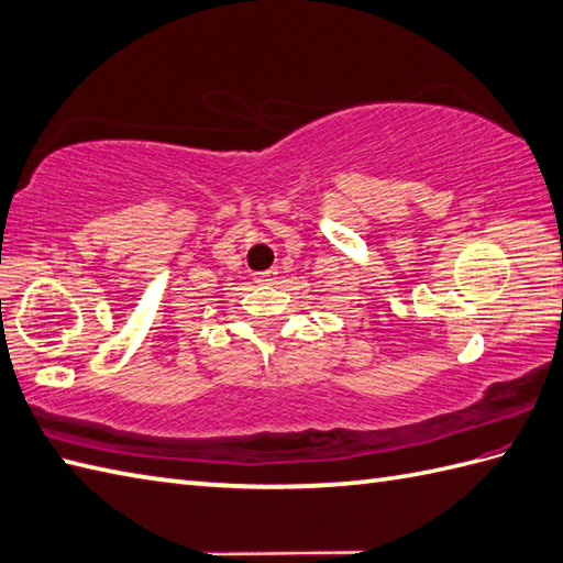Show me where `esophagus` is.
Returning a JSON list of instances; mask_svg holds the SVG:
<instances>
[{
	"mask_svg": "<svg viewBox=\"0 0 563 563\" xmlns=\"http://www.w3.org/2000/svg\"><path fill=\"white\" fill-rule=\"evenodd\" d=\"M277 269H265V272H260L257 274V277H255V282H260V284H272V282H277Z\"/></svg>",
	"mask_w": 563,
	"mask_h": 563,
	"instance_id": "34e87169",
	"label": "esophagus"
}]
</instances>
